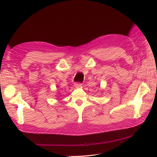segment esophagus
Returning a JSON list of instances; mask_svg holds the SVG:
<instances>
[{"label": "esophagus", "mask_w": 157, "mask_h": 157, "mask_svg": "<svg viewBox=\"0 0 157 157\" xmlns=\"http://www.w3.org/2000/svg\"><path fill=\"white\" fill-rule=\"evenodd\" d=\"M81 86H82L81 83H79V82H75L74 83V86L75 88H79V87H81Z\"/></svg>", "instance_id": "esophagus-1"}]
</instances>
